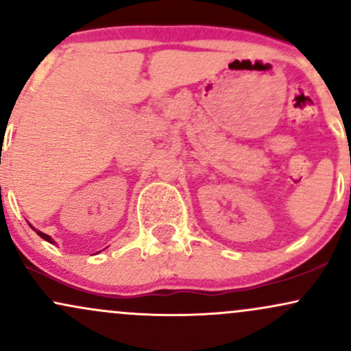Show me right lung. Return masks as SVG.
<instances>
[{
	"instance_id": "add662e5",
	"label": "right lung",
	"mask_w": 351,
	"mask_h": 351,
	"mask_svg": "<svg viewBox=\"0 0 351 351\" xmlns=\"http://www.w3.org/2000/svg\"><path fill=\"white\" fill-rule=\"evenodd\" d=\"M38 234H39V236H41V237H43V239H46V241H47V243L54 244V241H52V239H51V237H49V236H47V234H44V232H41V231H38Z\"/></svg>"
}]
</instances>
